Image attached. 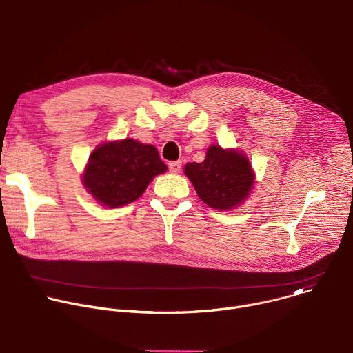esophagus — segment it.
Listing matches in <instances>:
<instances>
[{
    "label": "esophagus",
    "mask_w": 353,
    "mask_h": 353,
    "mask_svg": "<svg viewBox=\"0 0 353 353\" xmlns=\"http://www.w3.org/2000/svg\"><path fill=\"white\" fill-rule=\"evenodd\" d=\"M181 169V162H169L170 173H179Z\"/></svg>",
    "instance_id": "1"
}]
</instances>
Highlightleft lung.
Returning <instances> with one entry per match:
<instances>
[{
  "label": "left lung",
  "mask_w": 353,
  "mask_h": 353,
  "mask_svg": "<svg viewBox=\"0 0 353 353\" xmlns=\"http://www.w3.org/2000/svg\"><path fill=\"white\" fill-rule=\"evenodd\" d=\"M184 173L198 196L215 210H232L241 204L254 181L247 158L218 145L208 148L204 162L188 163Z\"/></svg>",
  "instance_id": "left-lung-1"
}]
</instances>
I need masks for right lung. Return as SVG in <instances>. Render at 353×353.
Segmentation results:
<instances>
[{"label":"right lung","mask_w":353,"mask_h":353,"mask_svg":"<svg viewBox=\"0 0 353 353\" xmlns=\"http://www.w3.org/2000/svg\"><path fill=\"white\" fill-rule=\"evenodd\" d=\"M166 169L155 146L124 139L97 146L82 180L100 204L116 208L139 198L150 180Z\"/></svg>","instance_id":"obj_1"}]
</instances>
